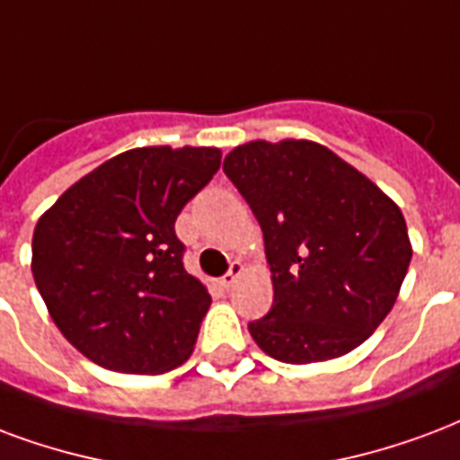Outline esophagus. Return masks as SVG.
<instances>
[{"label": "esophagus", "instance_id": "obj_1", "mask_svg": "<svg viewBox=\"0 0 460 460\" xmlns=\"http://www.w3.org/2000/svg\"><path fill=\"white\" fill-rule=\"evenodd\" d=\"M241 273H243V263H231L229 273H224L219 278L221 288H226V290H229V288H234V282H236V278H239Z\"/></svg>", "mask_w": 460, "mask_h": 460}]
</instances>
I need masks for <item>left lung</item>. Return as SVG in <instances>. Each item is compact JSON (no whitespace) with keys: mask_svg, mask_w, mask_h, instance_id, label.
Returning <instances> with one entry per match:
<instances>
[{"mask_svg":"<svg viewBox=\"0 0 460 460\" xmlns=\"http://www.w3.org/2000/svg\"><path fill=\"white\" fill-rule=\"evenodd\" d=\"M263 229L273 307L248 324L282 363L353 351L393 309L411 261L400 207L312 141H253L224 158Z\"/></svg>","mask_w":460,"mask_h":460,"instance_id":"8db88e82","label":"left lung"}]
</instances>
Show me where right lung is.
I'll use <instances>...</instances> for the list:
<instances>
[{
    "mask_svg": "<svg viewBox=\"0 0 460 460\" xmlns=\"http://www.w3.org/2000/svg\"><path fill=\"white\" fill-rule=\"evenodd\" d=\"M219 165L217 148L119 153L39 219L33 280L92 363L155 376L190 358L212 297L182 265L175 219Z\"/></svg>",
    "mask_w": 460,
    "mask_h": 460,
    "instance_id": "right-lung-1",
    "label": "right lung"
}]
</instances>
